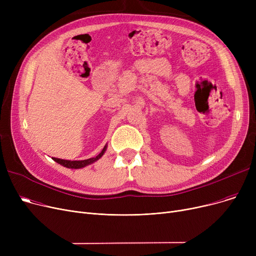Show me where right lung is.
<instances>
[{"label":"right lung","instance_id":"right-lung-1","mask_svg":"<svg viewBox=\"0 0 256 256\" xmlns=\"http://www.w3.org/2000/svg\"><path fill=\"white\" fill-rule=\"evenodd\" d=\"M106 146L104 147V150H102V152L96 156V158H87L84 160H61V158H52V160H55V162L59 163L60 165L66 167V168H72V169H78V168H83L89 164H92L98 160L100 158H102V156L106 152Z\"/></svg>","mask_w":256,"mask_h":256}]
</instances>
